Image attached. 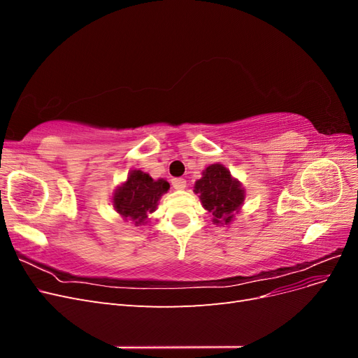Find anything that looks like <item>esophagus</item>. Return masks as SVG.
<instances>
[{"instance_id":"1","label":"esophagus","mask_w":358,"mask_h":358,"mask_svg":"<svg viewBox=\"0 0 358 358\" xmlns=\"http://www.w3.org/2000/svg\"><path fill=\"white\" fill-rule=\"evenodd\" d=\"M171 185H173V188H175V189H185L187 180L183 179V178H176V179L171 180Z\"/></svg>"}]
</instances>
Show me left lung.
<instances>
[{
    "mask_svg": "<svg viewBox=\"0 0 358 358\" xmlns=\"http://www.w3.org/2000/svg\"><path fill=\"white\" fill-rule=\"evenodd\" d=\"M206 210L213 215L215 224H230L245 200L242 183L234 179L222 164H212L194 185Z\"/></svg>",
    "mask_w": 358,
    "mask_h": 358,
    "instance_id": "obj_1",
    "label": "left lung"
}]
</instances>
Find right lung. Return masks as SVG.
<instances>
[{"instance_id":"right-lung-1","label":"right lung","mask_w":358,"mask_h":358,"mask_svg":"<svg viewBox=\"0 0 358 358\" xmlns=\"http://www.w3.org/2000/svg\"><path fill=\"white\" fill-rule=\"evenodd\" d=\"M169 188L170 183L164 179L154 180L142 170H131L127 180L113 192V208L124 220L133 221L137 227L143 225Z\"/></svg>"}]
</instances>
